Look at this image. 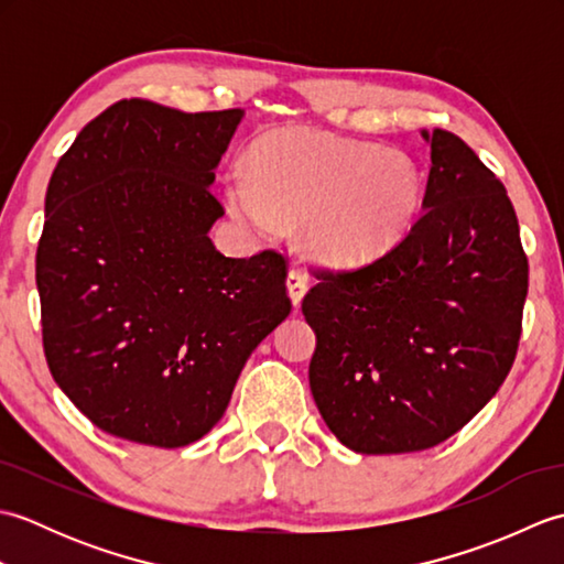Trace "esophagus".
<instances>
[{
    "label": "esophagus",
    "mask_w": 564,
    "mask_h": 564,
    "mask_svg": "<svg viewBox=\"0 0 564 564\" xmlns=\"http://www.w3.org/2000/svg\"><path fill=\"white\" fill-rule=\"evenodd\" d=\"M285 285H289V295L291 303L297 307L303 303V297L307 293V275L301 269H291L289 279H285Z\"/></svg>",
    "instance_id": "34e87169"
}]
</instances>
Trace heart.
<instances>
[{
  "label": "heart",
  "instance_id": "heart-1",
  "mask_svg": "<svg viewBox=\"0 0 564 564\" xmlns=\"http://www.w3.org/2000/svg\"><path fill=\"white\" fill-rule=\"evenodd\" d=\"M424 198L419 164L378 148L307 128L273 130L249 154V176L227 182L237 220L259 232L305 223L307 254L322 267H358L410 230Z\"/></svg>",
  "mask_w": 564,
  "mask_h": 564
}]
</instances>
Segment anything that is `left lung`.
Listing matches in <instances>:
<instances>
[{
    "label": "left lung",
    "instance_id": "1",
    "mask_svg": "<svg viewBox=\"0 0 564 564\" xmlns=\"http://www.w3.org/2000/svg\"><path fill=\"white\" fill-rule=\"evenodd\" d=\"M422 215L354 271H315L310 390L329 431L366 455L438 446L495 398L517 358L529 259L505 184L434 128Z\"/></svg>",
    "mask_w": 564,
    "mask_h": 564
}]
</instances>
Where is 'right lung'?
<instances>
[{
  "label": "right lung",
  "instance_id": "right-lung-1",
  "mask_svg": "<svg viewBox=\"0 0 564 564\" xmlns=\"http://www.w3.org/2000/svg\"><path fill=\"white\" fill-rule=\"evenodd\" d=\"M242 109L123 99L82 128L45 194L35 254L47 368L101 431L178 448L220 422L261 339L291 313L285 259H230L210 194Z\"/></svg>",
  "mask_w": 564,
  "mask_h": 564
}]
</instances>
